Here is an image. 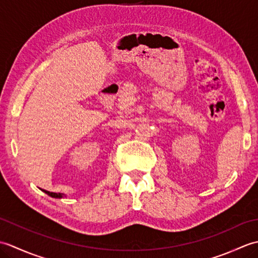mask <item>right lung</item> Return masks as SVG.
Returning a JSON list of instances; mask_svg holds the SVG:
<instances>
[{"instance_id":"right-lung-1","label":"right lung","mask_w":258,"mask_h":258,"mask_svg":"<svg viewBox=\"0 0 258 258\" xmlns=\"http://www.w3.org/2000/svg\"><path fill=\"white\" fill-rule=\"evenodd\" d=\"M44 193H46L48 196L51 197H54V199H62V197H64V194L62 193H53V191H48V190H45V189H42Z\"/></svg>"}]
</instances>
